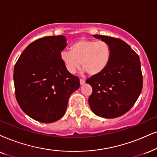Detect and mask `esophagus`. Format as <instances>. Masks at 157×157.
<instances>
[{
  "instance_id": "1",
  "label": "esophagus",
  "mask_w": 157,
  "mask_h": 157,
  "mask_svg": "<svg viewBox=\"0 0 157 157\" xmlns=\"http://www.w3.org/2000/svg\"><path fill=\"white\" fill-rule=\"evenodd\" d=\"M80 85H82L84 84V83L85 82V80H83V79H80Z\"/></svg>"
}]
</instances>
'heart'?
Masks as SVG:
<instances>
[{"label":"heart","instance_id":"b5f03b06","mask_svg":"<svg viewBox=\"0 0 157 157\" xmlns=\"http://www.w3.org/2000/svg\"><path fill=\"white\" fill-rule=\"evenodd\" d=\"M63 51L61 59L69 72L75 73L82 64L89 75H95L106 68L110 59L109 45L105 41L82 39Z\"/></svg>","mask_w":157,"mask_h":157}]
</instances>
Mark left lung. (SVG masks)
<instances>
[{"label":"left lung","instance_id":"8db88e82","mask_svg":"<svg viewBox=\"0 0 157 157\" xmlns=\"http://www.w3.org/2000/svg\"><path fill=\"white\" fill-rule=\"evenodd\" d=\"M93 36L108 43L111 56L101 72L86 80L93 88L89 105L97 116L118 117L132 108L141 93L143 76L139 56L122 40L100 35Z\"/></svg>","mask_w":157,"mask_h":157}]
</instances>
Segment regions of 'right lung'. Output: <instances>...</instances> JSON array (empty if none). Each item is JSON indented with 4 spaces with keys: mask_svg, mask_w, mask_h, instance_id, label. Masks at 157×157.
<instances>
[{
    "mask_svg": "<svg viewBox=\"0 0 157 157\" xmlns=\"http://www.w3.org/2000/svg\"><path fill=\"white\" fill-rule=\"evenodd\" d=\"M66 37L47 36L28 45L13 69L16 98L25 114L51 123L66 112L69 96L80 87V79L69 72L61 59Z\"/></svg>",
    "mask_w": 157,
    "mask_h": 157,
    "instance_id": "obj_1",
    "label": "right lung"
}]
</instances>
